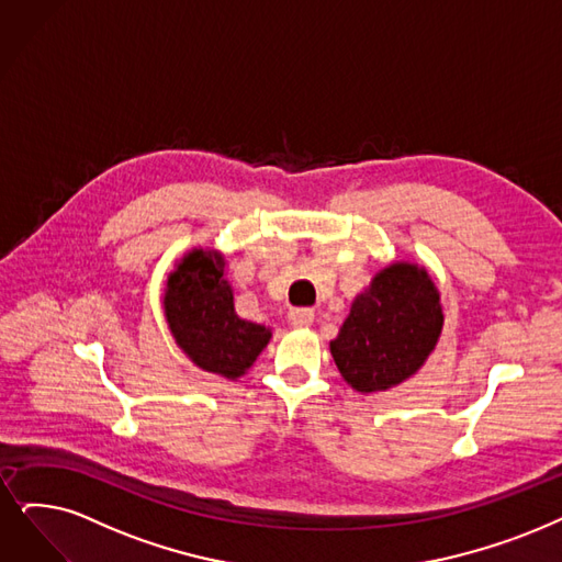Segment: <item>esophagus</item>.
<instances>
[{
  "mask_svg": "<svg viewBox=\"0 0 562 562\" xmlns=\"http://www.w3.org/2000/svg\"><path fill=\"white\" fill-rule=\"evenodd\" d=\"M288 323L293 327H308L313 323V311L311 308H290Z\"/></svg>",
  "mask_w": 562,
  "mask_h": 562,
  "instance_id": "obj_1",
  "label": "esophagus"
}]
</instances>
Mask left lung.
<instances>
[{
	"label": "left lung",
	"mask_w": 562,
	"mask_h": 562,
	"mask_svg": "<svg viewBox=\"0 0 562 562\" xmlns=\"http://www.w3.org/2000/svg\"><path fill=\"white\" fill-rule=\"evenodd\" d=\"M440 329V295L426 269L396 262L352 302L329 348L348 385L357 392H380L403 383L424 364Z\"/></svg>",
	"instance_id": "1"
}]
</instances>
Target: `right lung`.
Instances as JSON below:
<instances>
[{
	"instance_id": "1",
	"label": "right lung",
	"mask_w": 562,
	"mask_h": 562,
	"mask_svg": "<svg viewBox=\"0 0 562 562\" xmlns=\"http://www.w3.org/2000/svg\"><path fill=\"white\" fill-rule=\"evenodd\" d=\"M223 265L216 251L189 254L168 279L164 306L179 348L200 369L237 378L256 362L272 334L237 316Z\"/></svg>"
}]
</instances>
